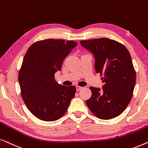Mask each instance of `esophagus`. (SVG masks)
<instances>
[{"label":"esophagus","instance_id":"obj_1","mask_svg":"<svg viewBox=\"0 0 148 148\" xmlns=\"http://www.w3.org/2000/svg\"><path fill=\"white\" fill-rule=\"evenodd\" d=\"M82 86H76V90H80V89H82Z\"/></svg>","mask_w":148,"mask_h":148}]
</instances>
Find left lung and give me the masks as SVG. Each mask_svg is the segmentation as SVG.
I'll list each match as a JSON object with an SVG mask.
<instances>
[{
    "instance_id": "8db88e82",
    "label": "left lung",
    "mask_w": 148,
    "mask_h": 148,
    "mask_svg": "<svg viewBox=\"0 0 148 148\" xmlns=\"http://www.w3.org/2000/svg\"><path fill=\"white\" fill-rule=\"evenodd\" d=\"M80 44L93 53L96 72L104 82L102 90L90 86L92 95L86 105L100 119L118 116L131 101L136 82L129 51L122 43L106 38L81 40Z\"/></svg>"
}]
</instances>
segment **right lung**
Returning a JSON list of instances; mask_svg holds the SVG:
<instances>
[{
	"mask_svg": "<svg viewBox=\"0 0 148 148\" xmlns=\"http://www.w3.org/2000/svg\"><path fill=\"white\" fill-rule=\"evenodd\" d=\"M73 40L45 39L27 49L19 70L18 80L21 97L34 116L55 121L66 113L74 97L75 86H64L55 80L63 61L76 46Z\"/></svg>",
	"mask_w": 148,
	"mask_h": 148,
	"instance_id": "1",
	"label": "right lung"
}]
</instances>
